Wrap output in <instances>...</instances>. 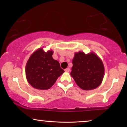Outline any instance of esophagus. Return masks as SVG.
Segmentation results:
<instances>
[{"label": "esophagus", "mask_w": 127, "mask_h": 127, "mask_svg": "<svg viewBox=\"0 0 127 127\" xmlns=\"http://www.w3.org/2000/svg\"><path fill=\"white\" fill-rule=\"evenodd\" d=\"M65 71L66 72H69V71H70V69H69V67H67L66 69H65Z\"/></svg>", "instance_id": "34e87169"}]
</instances>
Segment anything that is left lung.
Segmentation results:
<instances>
[{"label": "left lung", "mask_w": 127, "mask_h": 127, "mask_svg": "<svg viewBox=\"0 0 127 127\" xmlns=\"http://www.w3.org/2000/svg\"><path fill=\"white\" fill-rule=\"evenodd\" d=\"M70 75L78 86L84 90L95 89L101 84L105 68L102 61L93 52L86 54L79 51L74 54Z\"/></svg>", "instance_id": "left-lung-1"}]
</instances>
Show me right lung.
I'll use <instances>...</instances> for the list:
<instances>
[{"mask_svg": "<svg viewBox=\"0 0 127 127\" xmlns=\"http://www.w3.org/2000/svg\"><path fill=\"white\" fill-rule=\"evenodd\" d=\"M53 50L45 52L43 48L36 50L29 57L25 67L28 82L37 90L50 89L65 72L58 61L53 58Z\"/></svg>", "mask_w": 127, "mask_h": 127, "instance_id": "right-lung-1", "label": "right lung"}]
</instances>
